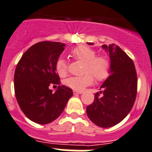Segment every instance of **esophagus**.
Returning a JSON list of instances; mask_svg holds the SVG:
<instances>
[{
	"mask_svg": "<svg viewBox=\"0 0 152 152\" xmlns=\"http://www.w3.org/2000/svg\"><path fill=\"white\" fill-rule=\"evenodd\" d=\"M83 92L82 91H77V90H73L74 94H81Z\"/></svg>",
	"mask_w": 152,
	"mask_h": 152,
	"instance_id": "esophagus-1",
	"label": "esophagus"
}]
</instances>
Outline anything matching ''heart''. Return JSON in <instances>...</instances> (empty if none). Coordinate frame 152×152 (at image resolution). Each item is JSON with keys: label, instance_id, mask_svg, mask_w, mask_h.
I'll return each instance as SVG.
<instances>
[{"label": "heart", "instance_id": "1", "mask_svg": "<svg viewBox=\"0 0 152 152\" xmlns=\"http://www.w3.org/2000/svg\"><path fill=\"white\" fill-rule=\"evenodd\" d=\"M96 52L86 45H80L71 50V56L76 60L83 62L81 76H72L65 80V85L74 90L80 91L89 86L94 81V75L97 81L107 78L110 70V62L104 55H96ZM56 70L58 76L64 77L68 72V66L66 61L59 58L56 63Z\"/></svg>", "mask_w": 152, "mask_h": 152}]
</instances>
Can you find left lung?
<instances>
[{"label": "left lung", "mask_w": 152, "mask_h": 152, "mask_svg": "<svg viewBox=\"0 0 152 152\" xmlns=\"http://www.w3.org/2000/svg\"><path fill=\"white\" fill-rule=\"evenodd\" d=\"M102 48L109 53L110 76L100 86V94L103 95L95 94L86 113L96 125L110 127L124 119L133 107L137 95V72L132 59L119 46L103 45Z\"/></svg>", "instance_id": "obj_1"}]
</instances>
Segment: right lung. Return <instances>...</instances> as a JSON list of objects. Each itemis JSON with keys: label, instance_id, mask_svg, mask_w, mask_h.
I'll use <instances>...</instances> for the list:
<instances>
[{"label": "right lung", "instance_id": "add662e5", "mask_svg": "<svg viewBox=\"0 0 152 152\" xmlns=\"http://www.w3.org/2000/svg\"><path fill=\"white\" fill-rule=\"evenodd\" d=\"M66 45L41 42L33 45L21 56L15 72L14 85L18 105L28 119L46 124L58 118L72 96V90L58 86L55 93L48 89L59 85L56 63Z\"/></svg>", "mask_w": 152, "mask_h": 152}]
</instances>
